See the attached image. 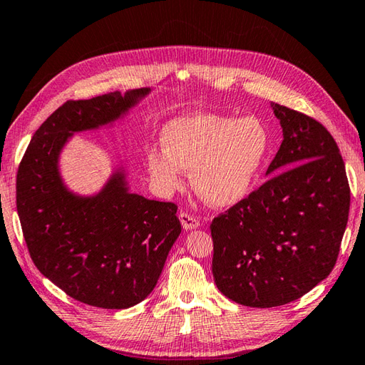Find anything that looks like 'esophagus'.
Listing matches in <instances>:
<instances>
[{
	"label": "esophagus",
	"mask_w": 365,
	"mask_h": 365,
	"mask_svg": "<svg viewBox=\"0 0 365 365\" xmlns=\"http://www.w3.org/2000/svg\"><path fill=\"white\" fill-rule=\"evenodd\" d=\"M180 220H181V225H182L184 230H197L200 226L198 218L187 214V212H181Z\"/></svg>",
	"instance_id": "1"
}]
</instances>
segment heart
I'll use <instances>...</instances> for the list:
<instances>
[{"instance_id": "1", "label": "heart", "mask_w": 365, "mask_h": 365, "mask_svg": "<svg viewBox=\"0 0 365 365\" xmlns=\"http://www.w3.org/2000/svg\"><path fill=\"white\" fill-rule=\"evenodd\" d=\"M269 142V131L255 115L192 114L165 125L164 148H150L147 164L153 180L165 192L180 187L184 168H190L198 195L210 206L228 207L248 195Z\"/></svg>"}]
</instances>
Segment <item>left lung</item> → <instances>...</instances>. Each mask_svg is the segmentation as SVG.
Masks as SVG:
<instances>
[{"mask_svg":"<svg viewBox=\"0 0 365 365\" xmlns=\"http://www.w3.org/2000/svg\"><path fill=\"white\" fill-rule=\"evenodd\" d=\"M282 142L269 176L210 223L218 290L250 307L298 299L325 279L339 256L350 210L344 159L328 129L272 103Z\"/></svg>","mask_w":365,"mask_h":365,"instance_id":"8db88e82","label":"left lung"}]
</instances>
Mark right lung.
<instances>
[{"instance_id":"1","label":"right lung","mask_w":365,"mask_h":365,"mask_svg":"<svg viewBox=\"0 0 365 365\" xmlns=\"http://www.w3.org/2000/svg\"><path fill=\"white\" fill-rule=\"evenodd\" d=\"M151 91L67 101L48 117L20 162L17 210L32 262L81 303L126 309L143 302L181 234L176 205L129 192L117 167L95 195L63 182L59 158L75 133L114 125Z\"/></svg>"}]
</instances>
